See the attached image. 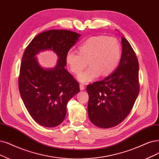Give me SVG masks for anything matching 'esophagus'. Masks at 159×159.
Returning a JSON list of instances; mask_svg holds the SVG:
<instances>
[{
  "label": "esophagus",
  "mask_w": 159,
  "mask_h": 159,
  "mask_svg": "<svg viewBox=\"0 0 159 159\" xmlns=\"http://www.w3.org/2000/svg\"><path fill=\"white\" fill-rule=\"evenodd\" d=\"M79 87H80V90H84V89H85L84 85L83 84H80Z\"/></svg>",
  "instance_id": "34e87169"
}]
</instances>
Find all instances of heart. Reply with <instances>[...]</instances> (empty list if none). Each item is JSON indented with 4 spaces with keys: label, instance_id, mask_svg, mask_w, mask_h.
Segmentation results:
<instances>
[{
    "label": "heart",
    "instance_id": "1",
    "mask_svg": "<svg viewBox=\"0 0 159 159\" xmlns=\"http://www.w3.org/2000/svg\"><path fill=\"white\" fill-rule=\"evenodd\" d=\"M121 55L120 45L114 37L98 36L89 38L79 46V52L69 50L66 61L70 71L78 74L89 61L90 67L77 76L83 83H89L102 76L112 73L117 67Z\"/></svg>",
    "mask_w": 159,
    "mask_h": 159
}]
</instances>
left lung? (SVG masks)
<instances>
[{"instance_id": "1", "label": "left lung", "mask_w": 159, "mask_h": 159, "mask_svg": "<svg viewBox=\"0 0 159 159\" xmlns=\"http://www.w3.org/2000/svg\"><path fill=\"white\" fill-rule=\"evenodd\" d=\"M122 54L118 67L102 80L88 85V114L92 123L112 128L130 113L138 96L139 64L130 44L121 35Z\"/></svg>"}]
</instances>
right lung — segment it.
Here are the masks:
<instances>
[{
    "mask_svg": "<svg viewBox=\"0 0 159 159\" xmlns=\"http://www.w3.org/2000/svg\"><path fill=\"white\" fill-rule=\"evenodd\" d=\"M81 35L68 30H49L37 35L23 54L19 76L22 100L32 118L48 128L65 119L70 99L80 92L79 83L65 69L67 52ZM52 50L58 59L53 68H44L36 58L40 51Z\"/></svg>",
    "mask_w": 159,
    "mask_h": 159,
    "instance_id": "add662e5",
    "label": "right lung"
}]
</instances>
